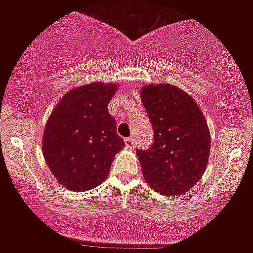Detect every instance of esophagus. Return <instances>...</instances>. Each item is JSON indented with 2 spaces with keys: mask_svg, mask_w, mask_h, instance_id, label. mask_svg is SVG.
Returning <instances> with one entry per match:
<instances>
[{
  "mask_svg": "<svg viewBox=\"0 0 253 253\" xmlns=\"http://www.w3.org/2000/svg\"><path fill=\"white\" fill-rule=\"evenodd\" d=\"M133 143H134V140L132 137L125 138V145H126V147L132 148V147H133Z\"/></svg>",
  "mask_w": 253,
  "mask_h": 253,
  "instance_id": "esophagus-1",
  "label": "esophagus"
}]
</instances>
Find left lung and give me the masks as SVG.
<instances>
[{
    "mask_svg": "<svg viewBox=\"0 0 253 253\" xmlns=\"http://www.w3.org/2000/svg\"><path fill=\"white\" fill-rule=\"evenodd\" d=\"M141 100L153 127V143L137 148L146 182L166 196L186 192L206 171L211 134L190 94L169 84H146Z\"/></svg>",
    "mask_w": 253,
    "mask_h": 253,
    "instance_id": "obj_1",
    "label": "left lung"
}]
</instances>
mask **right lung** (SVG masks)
Here are the masks:
<instances>
[{
  "label": "right lung",
  "instance_id": "1",
  "mask_svg": "<svg viewBox=\"0 0 253 253\" xmlns=\"http://www.w3.org/2000/svg\"><path fill=\"white\" fill-rule=\"evenodd\" d=\"M117 84L92 82L71 89L57 103L43 132L42 150L56 180L75 192L92 190L107 178L125 142L107 105Z\"/></svg>",
  "mask_w": 253,
  "mask_h": 253
}]
</instances>
